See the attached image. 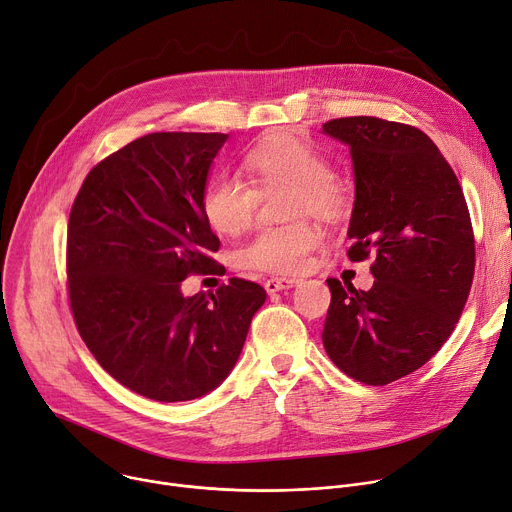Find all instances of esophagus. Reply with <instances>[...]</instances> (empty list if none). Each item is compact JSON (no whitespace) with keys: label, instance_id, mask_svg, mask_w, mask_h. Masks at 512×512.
<instances>
[{"label":"esophagus","instance_id":"1","mask_svg":"<svg viewBox=\"0 0 512 512\" xmlns=\"http://www.w3.org/2000/svg\"><path fill=\"white\" fill-rule=\"evenodd\" d=\"M295 285H299L297 279H268L264 283V289L272 295V293H279V291H285V289H293Z\"/></svg>","mask_w":512,"mask_h":512}]
</instances>
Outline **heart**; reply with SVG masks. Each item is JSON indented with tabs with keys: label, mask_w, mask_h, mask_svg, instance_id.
Masks as SVG:
<instances>
[{
	"label": "heart",
	"mask_w": 512,
	"mask_h": 512,
	"mask_svg": "<svg viewBox=\"0 0 512 512\" xmlns=\"http://www.w3.org/2000/svg\"><path fill=\"white\" fill-rule=\"evenodd\" d=\"M244 170L250 182L238 174L219 172L203 190V215L223 235L246 231L256 217L260 194L279 188H289L285 196L289 215L309 211L332 217L342 207V190L332 178L328 157L297 137H272L256 145L244 157ZM320 244L322 233L309 221L266 227L235 252V264L272 274H297L309 266Z\"/></svg>",
	"instance_id": "1"
}]
</instances>
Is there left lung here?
I'll list each match as a JSON object with an SVG mask.
<instances>
[{"label":"left lung","mask_w":512,"mask_h":512,"mask_svg":"<svg viewBox=\"0 0 512 512\" xmlns=\"http://www.w3.org/2000/svg\"><path fill=\"white\" fill-rule=\"evenodd\" d=\"M322 131L350 147L348 258H375L369 291L326 281L324 348L348 377L387 385L437 355L459 322L474 281V229L455 172L420 129L346 116Z\"/></svg>","instance_id":"obj_1"}]
</instances>
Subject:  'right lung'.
Instances as JSON below:
<instances>
[{"label":"right lung","instance_id":"add662e5","mask_svg":"<svg viewBox=\"0 0 512 512\" xmlns=\"http://www.w3.org/2000/svg\"><path fill=\"white\" fill-rule=\"evenodd\" d=\"M227 137H139L90 170L69 213L67 289L77 332L106 373L155 402L196 400L221 385L266 301V291L244 279L182 295L190 274L221 270L201 199Z\"/></svg>","mask_w":512,"mask_h":512}]
</instances>
